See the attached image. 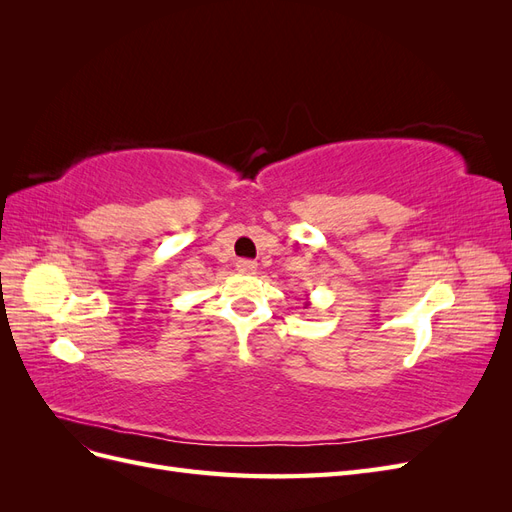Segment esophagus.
<instances>
[{
	"label": "esophagus",
	"instance_id": "obj_1",
	"mask_svg": "<svg viewBox=\"0 0 512 512\" xmlns=\"http://www.w3.org/2000/svg\"><path fill=\"white\" fill-rule=\"evenodd\" d=\"M256 269H258V265L254 260H245V258L237 260V271L239 273H254Z\"/></svg>",
	"mask_w": 512,
	"mask_h": 512
}]
</instances>
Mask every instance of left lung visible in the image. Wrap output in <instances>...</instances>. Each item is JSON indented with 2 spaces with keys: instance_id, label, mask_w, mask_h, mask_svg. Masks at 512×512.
I'll list each match as a JSON object with an SVG mask.
<instances>
[{
  "instance_id": "left-lung-1",
  "label": "left lung",
  "mask_w": 512,
  "mask_h": 512,
  "mask_svg": "<svg viewBox=\"0 0 512 512\" xmlns=\"http://www.w3.org/2000/svg\"><path fill=\"white\" fill-rule=\"evenodd\" d=\"M309 305H312V303H309V301H305V305H303V307H305V309H307V307H309Z\"/></svg>"
}]
</instances>
